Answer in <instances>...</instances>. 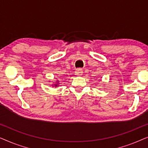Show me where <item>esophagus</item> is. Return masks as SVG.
I'll use <instances>...</instances> for the list:
<instances>
[{
	"label": "esophagus",
	"instance_id": "34e87169",
	"mask_svg": "<svg viewBox=\"0 0 148 148\" xmlns=\"http://www.w3.org/2000/svg\"><path fill=\"white\" fill-rule=\"evenodd\" d=\"M75 73L77 76H82L83 75V71L82 69H77L75 71Z\"/></svg>",
	"mask_w": 148,
	"mask_h": 148
}]
</instances>
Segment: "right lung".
I'll return each instance as SVG.
<instances>
[{
  "mask_svg": "<svg viewBox=\"0 0 148 148\" xmlns=\"http://www.w3.org/2000/svg\"><path fill=\"white\" fill-rule=\"evenodd\" d=\"M54 83H55V84H54L53 85H52V86H54V87L58 86V84H59V81L57 80L56 82H54Z\"/></svg>",
  "mask_w": 148,
  "mask_h": 148,
  "instance_id": "right-lung-1",
  "label": "right lung"
}]
</instances>
